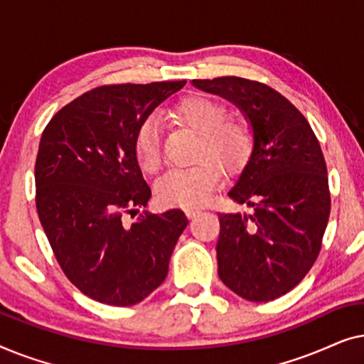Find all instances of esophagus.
I'll return each mask as SVG.
<instances>
[{
    "label": "esophagus",
    "mask_w": 364,
    "mask_h": 364,
    "mask_svg": "<svg viewBox=\"0 0 364 364\" xmlns=\"http://www.w3.org/2000/svg\"><path fill=\"white\" fill-rule=\"evenodd\" d=\"M198 213H200V210H197V208H187V210H186V215H187L188 218L197 217Z\"/></svg>",
    "instance_id": "34e87169"
}]
</instances>
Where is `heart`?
<instances>
[{
	"label": "heart",
	"mask_w": 364,
	"mask_h": 364,
	"mask_svg": "<svg viewBox=\"0 0 364 364\" xmlns=\"http://www.w3.org/2000/svg\"><path fill=\"white\" fill-rule=\"evenodd\" d=\"M173 116L198 136L193 159L200 162L191 168L168 172L159 182L157 196L166 205L197 208L205 205L220 182L218 167L232 173L247 162L253 147V134L247 122L227 119V107L208 97L182 99L173 107ZM134 152L144 172L161 171L162 136L156 119H147L139 129Z\"/></svg>",
	"instance_id": "1"
}]
</instances>
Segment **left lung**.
I'll return each mask as SVG.
<instances>
[{
    "instance_id": "1",
    "label": "left lung",
    "mask_w": 364,
    "mask_h": 364,
    "mask_svg": "<svg viewBox=\"0 0 364 364\" xmlns=\"http://www.w3.org/2000/svg\"><path fill=\"white\" fill-rule=\"evenodd\" d=\"M192 84L235 104L252 126L250 159L228 197L253 213L218 215V277L248 301H272L293 290L320 253L331 208L320 142L267 84L235 76Z\"/></svg>"
}]
</instances>
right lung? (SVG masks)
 Returning a JSON list of instances; mask_svg holds the SVG:
<instances>
[{
	"label": "right lung",
	"instance_id": "right-lung-1",
	"mask_svg": "<svg viewBox=\"0 0 364 364\" xmlns=\"http://www.w3.org/2000/svg\"><path fill=\"white\" fill-rule=\"evenodd\" d=\"M183 86L91 89L56 112L41 136L34 166L39 220L64 275L99 303L131 306L151 295L188 223L178 208L124 220L151 198L134 152L139 129Z\"/></svg>",
	"mask_w": 364,
	"mask_h": 364
}]
</instances>
